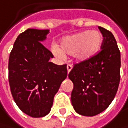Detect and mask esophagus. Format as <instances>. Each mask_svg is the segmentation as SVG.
<instances>
[{"label": "esophagus", "mask_w": 128, "mask_h": 128, "mask_svg": "<svg viewBox=\"0 0 128 128\" xmlns=\"http://www.w3.org/2000/svg\"><path fill=\"white\" fill-rule=\"evenodd\" d=\"M67 69H68V73H70V70H72V65L68 64V65L67 66Z\"/></svg>", "instance_id": "esophagus-1"}]
</instances>
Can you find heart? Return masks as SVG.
<instances>
[{
  "label": "heart",
  "instance_id": "b5f03b06",
  "mask_svg": "<svg viewBox=\"0 0 128 128\" xmlns=\"http://www.w3.org/2000/svg\"><path fill=\"white\" fill-rule=\"evenodd\" d=\"M102 42V35L98 31H84L63 37L58 46L53 45L52 53L59 58L73 55L75 60L83 62L97 54Z\"/></svg>",
  "mask_w": 128,
  "mask_h": 128
}]
</instances>
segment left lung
Masks as SVG:
<instances>
[{
    "mask_svg": "<svg viewBox=\"0 0 128 128\" xmlns=\"http://www.w3.org/2000/svg\"><path fill=\"white\" fill-rule=\"evenodd\" d=\"M103 36L101 50L88 60L74 65L68 78L74 84L72 103L75 111L93 116L110 105L120 79V52L114 35L99 27Z\"/></svg>",
    "mask_w": 128,
    "mask_h": 128,
    "instance_id": "left-lung-1",
    "label": "left lung"
}]
</instances>
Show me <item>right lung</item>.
<instances>
[{
  "mask_svg": "<svg viewBox=\"0 0 128 128\" xmlns=\"http://www.w3.org/2000/svg\"><path fill=\"white\" fill-rule=\"evenodd\" d=\"M48 33V29H27L18 36L9 56L14 100L23 113L36 118L50 112L54 96L68 76L66 64L50 62L54 56L41 42Z\"/></svg>",
  "mask_w": 128,
  "mask_h": 128,
  "instance_id": "obj_1",
  "label": "right lung"
}]
</instances>
